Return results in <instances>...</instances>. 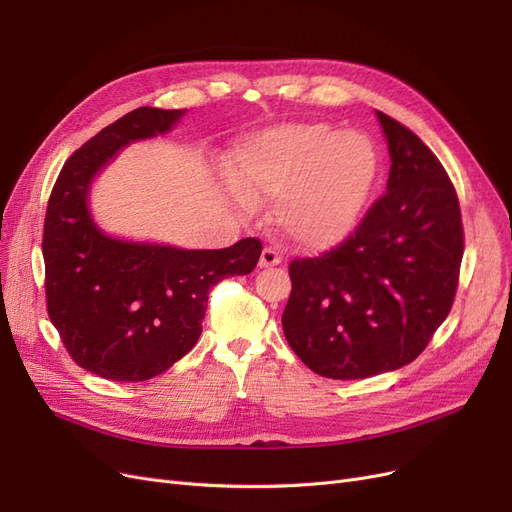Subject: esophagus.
Listing matches in <instances>:
<instances>
[{"label": "esophagus", "instance_id": "obj_1", "mask_svg": "<svg viewBox=\"0 0 512 512\" xmlns=\"http://www.w3.org/2000/svg\"><path fill=\"white\" fill-rule=\"evenodd\" d=\"M278 263H282V257H280V253H278L276 249L265 247V249L261 251L259 268H272V265H278Z\"/></svg>", "mask_w": 512, "mask_h": 512}]
</instances>
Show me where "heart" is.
Instances as JSON below:
<instances>
[{
    "mask_svg": "<svg viewBox=\"0 0 512 512\" xmlns=\"http://www.w3.org/2000/svg\"><path fill=\"white\" fill-rule=\"evenodd\" d=\"M236 173L253 192L276 196V224L288 238L326 249L358 224L379 173V152L360 131L282 123L238 148ZM246 189L236 186L242 201L253 203Z\"/></svg>",
    "mask_w": 512,
    "mask_h": 512,
    "instance_id": "heart-1",
    "label": "heart"
}]
</instances>
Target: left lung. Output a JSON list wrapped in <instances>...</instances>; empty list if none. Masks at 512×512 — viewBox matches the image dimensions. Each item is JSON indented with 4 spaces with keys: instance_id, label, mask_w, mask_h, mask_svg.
Segmentation results:
<instances>
[{
    "instance_id": "8db88e82",
    "label": "left lung",
    "mask_w": 512,
    "mask_h": 512,
    "mask_svg": "<svg viewBox=\"0 0 512 512\" xmlns=\"http://www.w3.org/2000/svg\"><path fill=\"white\" fill-rule=\"evenodd\" d=\"M376 117L391 157L387 192L339 247L288 265L284 337L326 379L414 362L456 297L464 230L454 184L414 131Z\"/></svg>"
}]
</instances>
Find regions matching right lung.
<instances>
[{
  "label": "right lung",
  "mask_w": 512,
  "mask_h": 512,
  "mask_svg": "<svg viewBox=\"0 0 512 512\" xmlns=\"http://www.w3.org/2000/svg\"><path fill=\"white\" fill-rule=\"evenodd\" d=\"M186 110L140 106L64 163L43 221L46 303L75 364L108 381L140 383L196 345L211 288L255 270L257 238L186 251L104 234L87 209L96 173L127 144L167 133Z\"/></svg>",
  "instance_id": "1"
}]
</instances>
